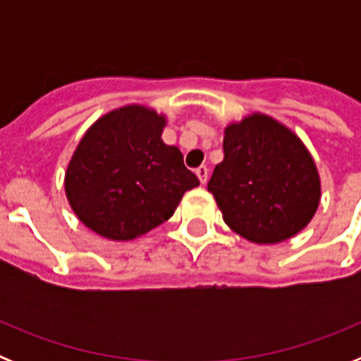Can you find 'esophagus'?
<instances>
[{
	"mask_svg": "<svg viewBox=\"0 0 361 361\" xmlns=\"http://www.w3.org/2000/svg\"><path fill=\"white\" fill-rule=\"evenodd\" d=\"M197 177H199L200 184H206V180H208V168L206 166H200V168H197L195 170Z\"/></svg>",
	"mask_w": 361,
	"mask_h": 361,
	"instance_id": "34e87169",
	"label": "esophagus"
}]
</instances>
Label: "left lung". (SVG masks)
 <instances>
[{
    "label": "left lung",
    "instance_id": "1",
    "mask_svg": "<svg viewBox=\"0 0 361 361\" xmlns=\"http://www.w3.org/2000/svg\"><path fill=\"white\" fill-rule=\"evenodd\" d=\"M208 191L233 231L276 244L309 224L320 202V177L291 130L253 114L226 128L224 161L215 166Z\"/></svg>",
    "mask_w": 361,
    "mask_h": 361
}]
</instances>
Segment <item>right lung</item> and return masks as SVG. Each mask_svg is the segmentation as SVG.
<instances>
[{
  "instance_id": "right-lung-1",
  "label": "right lung",
  "mask_w": 361,
  "mask_h": 361,
  "mask_svg": "<svg viewBox=\"0 0 361 361\" xmlns=\"http://www.w3.org/2000/svg\"><path fill=\"white\" fill-rule=\"evenodd\" d=\"M166 119L124 106L97 121L79 142L65 175L73 213L110 240H132L170 219L199 186L180 149L162 142Z\"/></svg>"
}]
</instances>
